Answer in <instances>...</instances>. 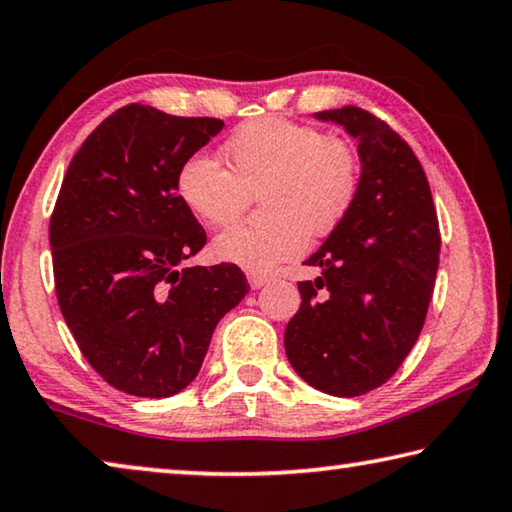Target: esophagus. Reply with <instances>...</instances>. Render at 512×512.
<instances>
[{
	"label": "esophagus",
	"instance_id": "obj_1",
	"mask_svg": "<svg viewBox=\"0 0 512 512\" xmlns=\"http://www.w3.org/2000/svg\"><path fill=\"white\" fill-rule=\"evenodd\" d=\"M249 286L254 288V290H258V288H263L265 283H270L272 281V274H261V272H249Z\"/></svg>",
	"mask_w": 512,
	"mask_h": 512
}]
</instances>
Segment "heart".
<instances>
[{
    "mask_svg": "<svg viewBox=\"0 0 512 512\" xmlns=\"http://www.w3.org/2000/svg\"><path fill=\"white\" fill-rule=\"evenodd\" d=\"M229 167L197 152L181 163L177 192L208 226L236 222L263 187V222L238 224L213 240V254L249 272H272L301 256L311 231L326 236L347 220L360 190V161L345 138L286 117L251 120L226 140Z\"/></svg>",
    "mask_w": 512,
    "mask_h": 512,
    "instance_id": "1",
    "label": "heart"
}]
</instances>
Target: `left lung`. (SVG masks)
<instances>
[{"instance_id": "obj_1", "label": "left lung", "mask_w": 512, "mask_h": 512, "mask_svg": "<svg viewBox=\"0 0 512 512\" xmlns=\"http://www.w3.org/2000/svg\"><path fill=\"white\" fill-rule=\"evenodd\" d=\"M358 140L356 204L304 261L301 306L283 335L301 379L333 397H358L399 370L420 338L440 263L429 181L397 131L356 106L315 113Z\"/></svg>"}]
</instances>
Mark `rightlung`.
<instances>
[{
    "label": "right lung",
    "mask_w": 512,
    "mask_h": 512,
    "mask_svg": "<svg viewBox=\"0 0 512 512\" xmlns=\"http://www.w3.org/2000/svg\"><path fill=\"white\" fill-rule=\"evenodd\" d=\"M222 127L122 106L65 172L49 220L58 306L81 354L127 395L188 388L217 322L249 292L238 265L181 267L206 231L179 197L177 172Z\"/></svg>",
    "instance_id": "obj_1"
}]
</instances>
